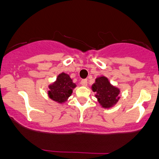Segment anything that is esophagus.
Returning a JSON list of instances; mask_svg holds the SVG:
<instances>
[{"label":"esophagus","mask_w":159,"mask_h":159,"mask_svg":"<svg viewBox=\"0 0 159 159\" xmlns=\"http://www.w3.org/2000/svg\"><path fill=\"white\" fill-rule=\"evenodd\" d=\"M81 85L82 86H84V87H86L87 85H88V80H86V79H84V80H82L80 82Z\"/></svg>","instance_id":"obj_1"}]
</instances>
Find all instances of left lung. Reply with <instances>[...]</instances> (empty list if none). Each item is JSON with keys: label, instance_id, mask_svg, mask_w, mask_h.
I'll return each mask as SVG.
<instances>
[{"label": "left lung", "instance_id": "1", "mask_svg": "<svg viewBox=\"0 0 159 159\" xmlns=\"http://www.w3.org/2000/svg\"><path fill=\"white\" fill-rule=\"evenodd\" d=\"M92 91L95 92V97L99 104L103 108H110L119 101V88L114 87L105 76L96 78L95 83L92 86Z\"/></svg>", "mask_w": 159, "mask_h": 159}]
</instances>
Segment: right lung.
Instances as JSON below:
<instances>
[{
    "instance_id": "right-lung-1",
    "label": "right lung",
    "mask_w": 159,
    "mask_h": 159,
    "mask_svg": "<svg viewBox=\"0 0 159 159\" xmlns=\"http://www.w3.org/2000/svg\"><path fill=\"white\" fill-rule=\"evenodd\" d=\"M76 87L69 75L62 72L57 76V80L48 86V92L49 98L55 102L63 103L72 93V90Z\"/></svg>"
}]
</instances>
